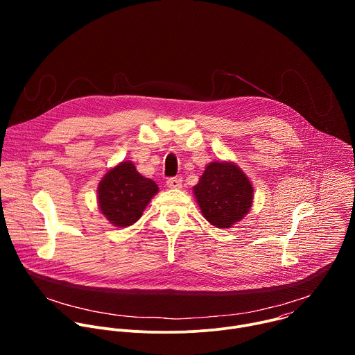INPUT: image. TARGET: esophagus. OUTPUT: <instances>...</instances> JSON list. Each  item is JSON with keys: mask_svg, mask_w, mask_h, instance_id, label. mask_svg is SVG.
I'll list each match as a JSON object with an SVG mask.
<instances>
[{"mask_svg": "<svg viewBox=\"0 0 355 355\" xmlns=\"http://www.w3.org/2000/svg\"><path fill=\"white\" fill-rule=\"evenodd\" d=\"M167 187L171 189H180L182 187V180L180 177H171L167 180Z\"/></svg>", "mask_w": 355, "mask_h": 355, "instance_id": "34e87169", "label": "esophagus"}]
</instances>
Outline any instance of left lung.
<instances>
[{"instance_id": "left-lung-1", "label": "left lung", "mask_w": 355, "mask_h": 355, "mask_svg": "<svg viewBox=\"0 0 355 355\" xmlns=\"http://www.w3.org/2000/svg\"><path fill=\"white\" fill-rule=\"evenodd\" d=\"M252 192L248 177L230 162L209 163L193 187L202 215L219 229L232 227L248 214Z\"/></svg>"}]
</instances>
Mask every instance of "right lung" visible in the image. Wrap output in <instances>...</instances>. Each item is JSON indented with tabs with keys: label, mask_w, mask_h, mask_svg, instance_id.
<instances>
[{
	"label": "right lung",
	"mask_w": 355,
	"mask_h": 355,
	"mask_svg": "<svg viewBox=\"0 0 355 355\" xmlns=\"http://www.w3.org/2000/svg\"><path fill=\"white\" fill-rule=\"evenodd\" d=\"M159 192L157 184L137 173L132 162L111 168L98 184L99 211L116 227H128L143 215L150 199Z\"/></svg>",
	"instance_id": "obj_1"
}]
</instances>
